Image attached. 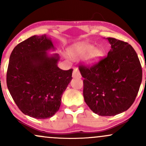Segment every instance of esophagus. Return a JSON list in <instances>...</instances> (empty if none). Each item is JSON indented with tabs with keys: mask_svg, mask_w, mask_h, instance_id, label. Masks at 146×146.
Masks as SVG:
<instances>
[{
	"mask_svg": "<svg viewBox=\"0 0 146 146\" xmlns=\"http://www.w3.org/2000/svg\"><path fill=\"white\" fill-rule=\"evenodd\" d=\"M81 77H82V75H81V74H80L78 68H74V70H73V78H80Z\"/></svg>",
	"mask_w": 146,
	"mask_h": 146,
	"instance_id": "esophagus-1",
	"label": "esophagus"
}]
</instances>
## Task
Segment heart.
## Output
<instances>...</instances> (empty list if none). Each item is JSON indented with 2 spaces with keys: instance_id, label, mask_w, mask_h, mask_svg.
<instances>
[{
  "instance_id": "obj_1",
  "label": "heart",
  "mask_w": 146,
  "mask_h": 146,
  "mask_svg": "<svg viewBox=\"0 0 146 146\" xmlns=\"http://www.w3.org/2000/svg\"><path fill=\"white\" fill-rule=\"evenodd\" d=\"M67 53L74 58H80L86 56L85 62L87 65L92 66L97 64L104 56V53L100 48H95L93 44L81 42L71 45L67 48Z\"/></svg>"
}]
</instances>
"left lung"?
<instances>
[{"label":"left lung","instance_id":"8db88e82","mask_svg":"<svg viewBox=\"0 0 146 146\" xmlns=\"http://www.w3.org/2000/svg\"><path fill=\"white\" fill-rule=\"evenodd\" d=\"M111 45L108 56L90 67L80 66L83 95L90 110L100 116L125 111L135 102L142 80V68L131 45L107 38Z\"/></svg>","mask_w":146,"mask_h":146}]
</instances>
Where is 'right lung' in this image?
Wrapping results in <instances>:
<instances>
[{
  "instance_id": "obj_1",
  "label": "right lung",
  "mask_w": 146,
  "mask_h": 146,
  "mask_svg": "<svg viewBox=\"0 0 146 146\" xmlns=\"http://www.w3.org/2000/svg\"><path fill=\"white\" fill-rule=\"evenodd\" d=\"M51 38L33 36L15 46L9 58L7 85L13 100L25 115L50 118L59 110L62 96L72 80L73 69L58 66L60 56Z\"/></svg>"
}]
</instances>
